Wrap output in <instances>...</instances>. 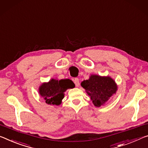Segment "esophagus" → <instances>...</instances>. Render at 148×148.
Returning a JSON list of instances; mask_svg holds the SVG:
<instances>
[{
  "mask_svg": "<svg viewBox=\"0 0 148 148\" xmlns=\"http://www.w3.org/2000/svg\"><path fill=\"white\" fill-rule=\"evenodd\" d=\"M74 82L76 85V87H78L79 86V79L78 78H75L74 79Z\"/></svg>",
  "mask_w": 148,
  "mask_h": 148,
  "instance_id": "obj_1",
  "label": "esophagus"
}]
</instances>
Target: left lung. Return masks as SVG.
I'll return each mask as SVG.
<instances>
[{
	"mask_svg": "<svg viewBox=\"0 0 148 148\" xmlns=\"http://www.w3.org/2000/svg\"><path fill=\"white\" fill-rule=\"evenodd\" d=\"M81 86L85 89L93 105L97 107L106 104L118 90L115 81L111 77L97 74H91L88 79L82 82Z\"/></svg>",
	"mask_w": 148,
	"mask_h": 148,
	"instance_id": "obj_1",
	"label": "left lung"
}]
</instances>
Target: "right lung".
Here are the masks:
<instances>
[{
	"instance_id": "obj_1",
	"label": "right lung",
	"mask_w": 148,
	"mask_h": 148,
	"mask_svg": "<svg viewBox=\"0 0 148 148\" xmlns=\"http://www.w3.org/2000/svg\"><path fill=\"white\" fill-rule=\"evenodd\" d=\"M75 87L71 79L51 78L48 82H43L39 87V93L48 105H59L64 97V92L68 89Z\"/></svg>"
}]
</instances>
